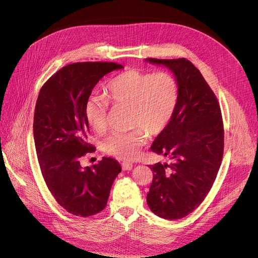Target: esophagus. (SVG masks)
I'll list each match as a JSON object with an SVG mask.
<instances>
[{
	"label": "esophagus",
	"instance_id": "obj_1",
	"mask_svg": "<svg viewBox=\"0 0 258 258\" xmlns=\"http://www.w3.org/2000/svg\"><path fill=\"white\" fill-rule=\"evenodd\" d=\"M121 166H122L123 170H132L134 167V165L132 163H127V162H122Z\"/></svg>",
	"mask_w": 258,
	"mask_h": 258
}]
</instances>
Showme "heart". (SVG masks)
Here are the masks:
<instances>
[{"instance_id": "heart-1", "label": "heart", "mask_w": 258, "mask_h": 258, "mask_svg": "<svg viewBox=\"0 0 258 258\" xmlns=\"http://www.w3.org/2000/svg\"><path fill=\"white\" fill-rule=\"evenodd\" d=\"M177 84L168 72L147 73L130 69L114 78L107 86V98L114 106L132 109L137 130L115 133L103 144L104 151L117 159L131 161L138 157L142 147L151 136L159 135L169 123L177 103ZM109 103L100 96H91L85 107L90 127L102 134L108 122Z\"/></svg>"}]
</instances>
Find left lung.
Masks as SVG:
<instances>
[{"instance_id": "left-lung-1", "label": "left lung", "mask_w": 258, "mask_h": 258, "mask_svg": "<svg viewBox=\"0 0 258 258\" xmlns=\"http://www.w3.org/2000/svg\"><path fill=\"white\" fill-rule=\"evenodd\" d=\"M145 61L169 69L178 91L174 113L150 148L169 162L150 165L153 181L147 204L162 218L179 219L202 203L215 180L224 154L222 112L212 90L189 60Z\"/></svg>"}]
</instances>
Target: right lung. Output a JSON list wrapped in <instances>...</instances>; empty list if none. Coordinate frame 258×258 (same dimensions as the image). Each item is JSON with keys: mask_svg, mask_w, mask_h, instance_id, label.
Listing matches in <instances>:
<instances>
[{"mask_svg": "<svg viewBox=\"0 0 258 258\" xmlns=\"http://www.w3.org/2000/svg\"><path fill=\"white\" fill-rule=\"evenodd\" d=\"M112 62H82L64 66L42 87L35 104L33 138L46 185L69 213L87 217L102 211L121 171L110 157L82 167L89 144L85 107L93 89L109 72L122 69Z\"/></svg>", "mask_w": 258, "mask_h": 258, "instance_id": "add662e5", "label": "right lung"}]
</instances>
